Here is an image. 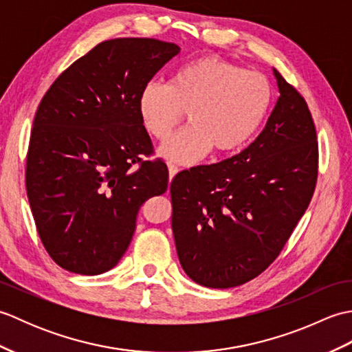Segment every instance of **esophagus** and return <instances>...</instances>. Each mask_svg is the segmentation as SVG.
<instances>
[{
	"mask_svg": "<svg viewBox=\"0 0 352 352\" xmlns=\"http://www.w3.org/2000/svg\"><path fill=\"white\" fill-rule=\"evenodd\" d=\"M168 170H169V178L172 180V178H174V177L178 174V170H180V169H178V168L175 166V164L169 163V164H168Z\"/></svg>",
	"mask_w": 352,
	"mask_h": 352,
	"instance_id": "esophagus-1",
	"label": "esophagus"
}]
</instances>
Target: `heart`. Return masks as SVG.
<instances>
[{
    "mask_svg": "<svg viewBox=\"0 0 352 352\" xmlns=\"http://www.w3.org/2000/svg\"><path fill=\"white\" fill-rule=\"evenodd\" d=\"M271 104V86L258 72L218 57H199L169 85L149 81L139 95V116L157 140H168L188 115L189 129L166 142L159 155L193 164L212 151L236 153L257 131Z\"/></svg>",
    "mask_w": 352,
    "mask_h": 352,
    "instance_id": "b5f03b06",
    "label": "heart"
}]
</instances>
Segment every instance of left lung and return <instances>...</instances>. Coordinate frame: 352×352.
I'll list each match as a JSON object with an SVG mask.
<instances>
[{"label": "left lung", "instance_id": "obj_1", "mask_svg": "<svg viewBox=\"0 0 352 352\" xmlns=\"http://www.w3.org/2000/svg\"><path fill=\"white\" fill-rule=\"evenodd\" d=\"M280 96L256 140L219 163L170 183L178 260L204 287L256 278L278 257L307 210L318 178V142L307 102L274 69Z\"/></svg>", "mask_w": 352, "mask_h": 352}]
</instances>
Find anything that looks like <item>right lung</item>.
Wrapping results in <instances>:
<instances>
[{"label": "right lung", "instance_id": "right-lung-1", "mask_svg": "<svg viewBox=\"0 0 352 352\" xmlns=\"http://www.w3.org/2000/svg\"><path fill=\"white\" fill-rule=\"evenodd\" d=\"M178 52L148 37L101 42L43 95L30 136L27 197L45 250L66 271L98 275L116 266L140 206L166 192V164L142 162L153 144L138 102Z\"/></svg>", "mask_w": 352, "mask_h": 352}]
</instances>
